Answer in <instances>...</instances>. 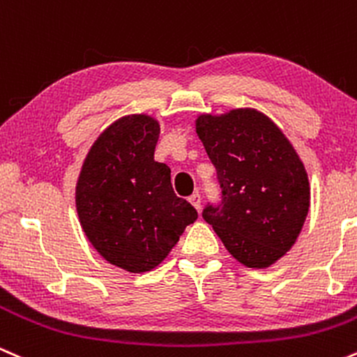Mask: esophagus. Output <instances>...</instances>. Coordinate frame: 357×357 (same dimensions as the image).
<instances>
[{
    "mask_svg": "<svg viewBox=\"0 0 357 357\" xmlns=\"http://www.w3.org/2000/svg\"><path fill=\"white\" fill-rule=\"evenodd\" d=\"M190 203L192 204V206H195L196 211L202 210V196H199L198 192H195V195L190 196Z\"/></svg>",
    "mask_w": 357,
    "mask_h": 357,
    "instance_id": "34e87169",
    "label": "esophagus"
}]
</instances>
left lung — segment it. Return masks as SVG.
<instances>
[{
	"label": "left lung",
	"mask_w": 357,
	"mask_h": 357,
	"mask_svg": "<svg viewBox=\"0 0 357 357\" xmlns=\"http://www.w3.org/2000/svg\"><path fill=\"white\" fill-rule=\"evenodd\" d=\"M196 134L221 188V203L204 208V221L245 267H270L294 247L309 213L304 162L280 127L257 109L202 114Z\"/></svg>",
	"instance_id": "8db88e82"
}]
</instances>
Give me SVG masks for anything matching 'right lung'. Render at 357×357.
I'll return each instance as SVG.
<instances>
[{
  "label": "right lung",
  "instance_id": "1",
  "mask_svg": "<svg viewBox=\"0 0 357 357\" xmlns=\"http://www.w3.org/2000/svg\"><path fill=\"white\" fill-rule=\"evenodd\" d=\"M161 127L147 114L112 122L90 147L75 186L80 227L109 264L130 273L158 267L198 213L154 161Z\"/></svg>",
  "mask_w": 357,
  "mask_h": 357
}]
</instances>
